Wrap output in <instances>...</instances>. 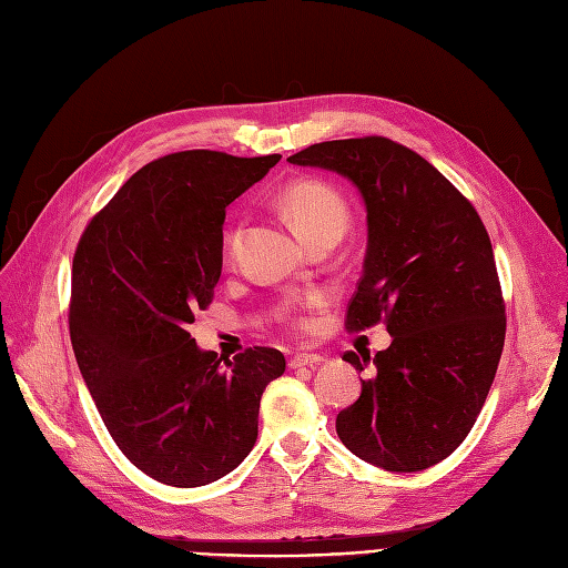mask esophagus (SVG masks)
I'll use <instances>...</instances> for the list:
<instances>
[{
    "label": "esophagus",
    "instance_id": "obj_1",
    "mask_svg": "<svg viewBox=\"0 0 568 568\" xmlns=\"http://www.w3.org/2000/svg\"><path fill=\"white\" fill-rule=\"evenodd\" d=\"M323 363L321 353H297L295 358H290V369H300V367H313Z\"/></svg>",
    "mask_w": 568,
    "mask_h": 568
}]
</instances>
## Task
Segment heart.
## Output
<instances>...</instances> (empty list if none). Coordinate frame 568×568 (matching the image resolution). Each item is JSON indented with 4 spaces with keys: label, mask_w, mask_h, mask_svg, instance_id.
Returning a JSON list of instances; mask_svg holds the SVG:
<instances>
[{
    "label": "heart",
    "mask_w": 568,
    "mask_h": 568,
    "mask_svg": "<svg viewBox=\"0 0 568 568\" xmlns=\"http://www.w3.org/2000/svg\"><path fill=\"white\" fill-rule=\"evenodd\" d=\"M278 205L285 217L297 229V234L311 245L325 236H342L351 222V207L337 186L323 180H295L281 189ZM245 222L239 220L226 231L224 250L226 257L234 260L243 241ZM321 304V297H308L304 302L285 306L283 316L300 329L311 327L308 311Z\"/></svg>",
    "instance_id": "b5f03b06"
}]
</instances>
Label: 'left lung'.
Returning a JSON list of instances; mask_svg holds the SVG:
<instances>
[{"instance_id":"8db88e82","label":"left lung","mask_w":568,"mask_h":568,"mask_svg":"<svg viewBox=\"0 0 568 568\" xmlns=\"http://www.w3.org/2000/svg\"><path fill=\"white\" fill-rule=\"evenodd\" d=\"M348 178L367 205V257L346 329L384 323L386 351L337 414L342 443L390 473L426 470L464 443L506 342L494 250L473 203L409 146L382 135L311 144L287 159Z\"/></svg>"}]
</instances>
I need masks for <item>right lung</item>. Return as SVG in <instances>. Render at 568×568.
<instances>
[{"label": "right lung", "mask_w": 568, "mask_h": 568, "mask_svg": "<svg viewBox=\"0 0 568 568\" xmlns=\"http://www.w3.org/2000/svg\"><path fill=\"white\" fill-rule=\"evenodd\" d=\"M281 154L189 150L142 165L83 229L72 260L70 339L116 447L144 475L203 487L257 443L283 353L217 358L189 334L222 273L224 210Z\"/></svg>", "instance_id": "obj_1"}]
</instances>
